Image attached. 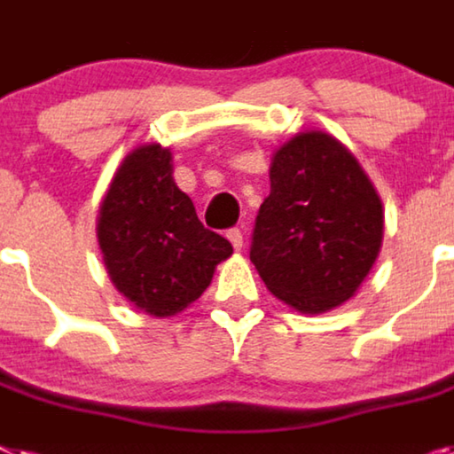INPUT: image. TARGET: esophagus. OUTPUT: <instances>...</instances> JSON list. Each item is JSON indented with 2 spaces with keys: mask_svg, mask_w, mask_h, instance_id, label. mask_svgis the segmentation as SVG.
Listing matches in <instances>:
<instances>
[{
  "mask_svg": "<svg viewBox=\"0 0 454 454\" xmlns=\"http://www.w3.org/2000/svg\"><path fill=\"white\" fill-rule=\"evenodd\" d=\"M226 238L231 239V245L235 247V251H239L242 247H245V233H242L239 228H231V231L226 233Z\"/></svg>",
  "mask_w": 454,
  "mask_h": 454,
  "instance_id": "esophagus-1",
  "label": "esophagus"
}]
</instances>
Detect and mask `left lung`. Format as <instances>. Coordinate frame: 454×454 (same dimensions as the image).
Masks as SVG:
<instances>
[{"mask_svg": "<svg viewBox=\"0 0 454 454\" xmlns=\"http://www.w3.org/2000/svg\"><path fill=\"white\" fill-rule=\"evenodd\" d=\"M380 242L383 205L344 145L309 131L274 154L249 258L277 298L304 314L346 302Z\"/></svg>", "mask_w": 454, "mask_h": 454, "instance_id": "1", "label": "left lung"}]
</instances>
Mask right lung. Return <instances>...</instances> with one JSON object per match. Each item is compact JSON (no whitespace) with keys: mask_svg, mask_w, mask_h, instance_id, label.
Segmentation results:
<instances>
[{"mask_svg":"<svg viewBox=\"0 0 454 454\" xmlns=\"http://www.w3.org/2000/svg\"><path fill=\"white\" fill-rule=\"evenodd\" d=\"M98 245L117 291L152 316L186 309L233 254L177 189L161 145H145L124 159L101 205Z\"/></svg>","mask_w":454,"mask_h":454,"instance_id":"1","label":"right lung"}]
</instances>
